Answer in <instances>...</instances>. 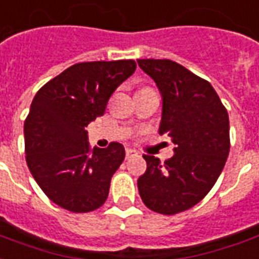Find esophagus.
Segmentation results:
<instances>
[{"label":"esophagus","mask_w":259,"mask_h":259,"mask_svg":"<svg viewBox=\"0 0 259 259\" xmlns=\"http://www.w3.org/2000/svg\"><path fill=\"white\" fill-rule=\"evenodd\" d=\"M138 155V152L135 149H131V148H126L125 149V156H126V159H130V157H134V156H137Z\"/></svg>","instance_id":"esophagus-1"}]
</instances>
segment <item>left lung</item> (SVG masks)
<instances>
[{
	"label": "left lung",
	"instance_id": "1",
	"mask_svg": "<svg viewBox=\"0 0 259 259\" xmlns=\"http://www.w3.org/2000/svg\"><path fill=\"white\" fill-rule=\"evenodd\" d=\"M162 95L159 134L174 155L162 163L144 155L139 195L153 212L174 214L197 205L213 187L230 150L229 114L208 80L170 60H137Z\"/></svg>",
	"mask_w": 259,
	"mask_h": 259
}]
</instances>
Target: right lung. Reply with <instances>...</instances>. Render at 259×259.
<instances>
[{"label":"right lung","mask_w":259,"mask_h":259,"mask_svg":"<svg viewBox=\"0 0 259 259\" xmlns=\"http://www.w3.org/2000/svg\"><path fill=\"white\" fill-rule=\"evenodd\" d=\"M134 60L79 62L36 93L23 133L27 167L51 201L75 213L100 208L125 157L118 142L92 149L86 126L134 74Z\"/></svg>","instance_id":"right-lung-1"}]
</instances>
